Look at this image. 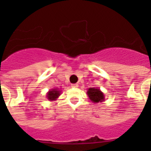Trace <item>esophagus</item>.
<instances>
[{"label": "esophagus", "mask_w": 151, "mask_h": 151, "mask_svg": "<svg viewBox=\"0 0 151 151\" xmlns=\"http://www.w3.org/2000/svg\"><path fill=\"white\" fill-rule=\"evenodd\" d=\"M71 87L72 88H78V84H72Z\"/></svg>", "instance_id": "34e87169"}]
</instances>
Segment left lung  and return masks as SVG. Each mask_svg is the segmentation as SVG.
Listing matches in <instances>:
<instances>
[{"label":"left lung","instance_id":"obj_1","mask_svg":"<svg viewBox=\"0 0 151 151\" xmlns=\"http://www.w3.org/2000/svg\"><path fill=\"white\" fill-rule=\"evenodd\" d=\"M87 94L92 102L97 104L105 101L104 94L97 88H89L87 91Z\"/></svg>","mask_w":151,"mask_h":151}]
</instances>
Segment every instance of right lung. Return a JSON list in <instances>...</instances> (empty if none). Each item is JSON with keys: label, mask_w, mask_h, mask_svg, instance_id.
Listing matches in <instances>:
<instances>
[{"label": "right lung", "mask_w": 151, "mask_h": 151, "mask_svg": "<svg viewBox=\"0 0 151 151\" xmlns=\"http://www.w3.org/2000/svg\"><path fill=\"white\" fill-rule=\"evenodd\" d=\"M61 94V91L57 88H52L47 93V98L50 101H54L59 97Z\"/></svg>", "instance_id": "right-lung-1"}]
</instances>
